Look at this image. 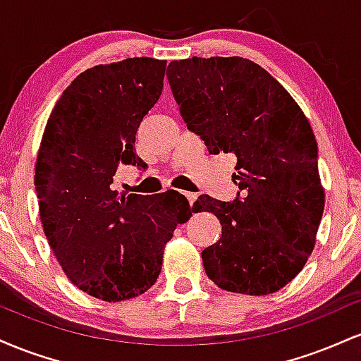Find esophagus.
<instances>
[{
	"label": "esophagus",
	"instance_id": "obj_1",
	"mask_svg": "<svg viewBox=\"0 0 361 361\" xmlns=\"http://www.w3.org/2000/svg\"><path fill=\"white\" fill-rule=\"evenodd\" d=\"M185 197L188 198V204H190V205H193V204H195V200H197L198 195H197V193H192V192H185Z\"/></svg>",
	"mask_w": 361,
	"mask_h": 361
}]
</instances>
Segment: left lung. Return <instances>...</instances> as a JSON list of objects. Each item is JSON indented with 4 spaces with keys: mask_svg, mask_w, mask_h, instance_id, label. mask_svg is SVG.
<instances>
[{
    "mask_svg": "<svg viewBox=\"0 0 361 361\" xmlns=\"http://www.w3.org/2000/svg\"><path fill=\"white\" fill-rule=\"evenodd\" d=\"M168 81L186 127L210 154H233L241 197L200 195L222 235L202 251L207 276L227 292L268 295L302 271L324 212L317 142L307 117L267 69L244 57L171 61Z\"/></svg>",
    "mask_w": 361,
    "mask_h": 361,
    "instance_id": "8db88e82",
    "label": "left lung"
}]
</instances>
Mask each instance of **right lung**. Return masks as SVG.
<instances>
[{"label":"right lung","mask_w":361,"mask_h":361,"mask_svg":"<svg viewBox=\"0 0 361 361\" xmlns=\"http://www.w3.org/2000/svg\"><path fill=\"white\" fill-rule=\"evenodd\" d=\"M166 61L86 69L62 91L45 126L35 192L45 238L68 279L94 299L122 302L156 283L164 246L192 217L185 195H118L120 164L146 168L135 134L163 91Z\"/></svg>","instance_id":"1"}]
</instances>
